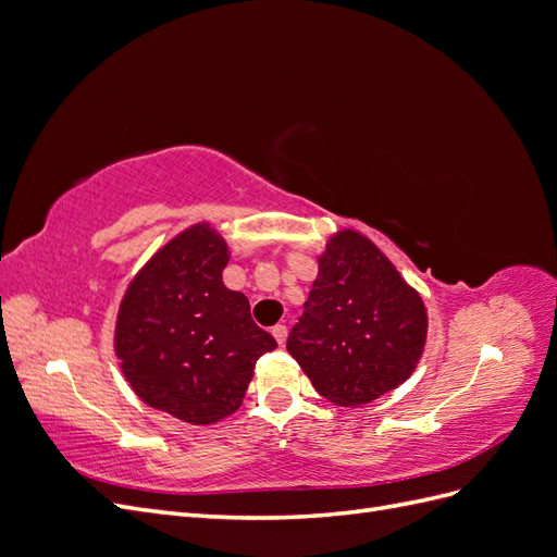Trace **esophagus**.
Returning <instances> with one entry per match:
<instances>
[{
    "instance_id": "obj_1",
    "label": "esophagus",
    "mask_w": 557,
    "mask_h": 557,
    "mask_svg": "<svg viewBox=\"0 0 557 557\" xmlns=\"http://www.w3.org/2000/svg\"><path fill=\"white\" fill-rule=\"evenodd\" d=\"M272 334H274V339L283 346L285 344V336H288V327H285V325H274Z\"/></svg>"
}]
</instances>
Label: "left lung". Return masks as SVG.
<instances>
[{
    "instance_id": "left-lung-1",
    "label": "left lung",
    "mask_w": 557,
    "mask_h": 557,
    "mask_svg": "<svg viewBox=\"0 0 557 557\" xmlns=\"http://www.w3.org/2000/svg\"><path fill=\"white\" fill-rule=\"evenodd\" d=\"M318 264L288 350L325 399L362 407L411 376L425 346V305L352 230L334 234Z\"/></svg>"
}]
</instances>
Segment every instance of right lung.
<instances>
[{"mask_svg": "<svg viewBox=\"0 0 557 557\" xmlns=\"http://www.w3.org/2000/svg\"><path fill=\"white\" fill-rule=\"evenodd\" d=\"M227 260L215 230H185L129 283L117 311L115 356L132 391L193 425L237 411L256 362L276 348L246 295L225 288Z\"/></svg>", "mask_w": 557, "mask_h": 557, "instance_id": "obj_1", "label": "right lung"}]
</instances>
